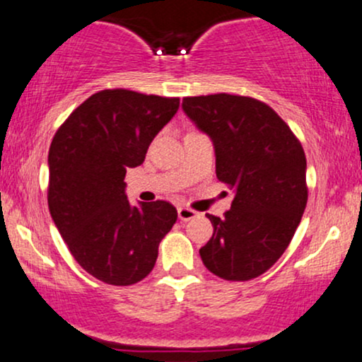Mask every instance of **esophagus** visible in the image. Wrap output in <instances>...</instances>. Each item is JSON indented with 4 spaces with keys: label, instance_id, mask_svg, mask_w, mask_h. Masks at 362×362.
<instances>
[{
    "label": "esophagus",
    "instance_id": "esophagus-1",
    "mask_svg": "<svg viewBox=\"0 0 362 362\" xmlns=\"http://www.w3.org/2000/svg\"><path fill=\"white\" fill-rule=\"evenodd\" d=\"M195 216H197V213L194 209H190V207H178V219L180 221H190Z\"/></svg>",
    "mask_w": 362,
    "mask_h": 362
}]
</instances>
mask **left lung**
<instances>
[{
  "label": "left lung",
  "mask_w": 362,
  "mask_h": 362,
  "mask_svg": "<svg viewBox=\"0 0 362 362\" xmlns=\"http://www.w3.org/2000/svg\"><path fill=\"white\" fill-rule=\"evenodd\" d=\"M182 109L213 141L216 177L235 192L224 218L207 214L214 231L201 259L221 279L259 277L279 260L305 213L301 143L267 103L250 97H185Z\"/></svg>",
  "instance_id": "1"
}]
</instances>
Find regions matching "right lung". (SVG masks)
<instances>
[{
	"label": "right lung",
	"mask_w": 362,
	"mask_h": 362,
	"mask_svg": "<svg viewBox=\"0 0 362 362\" xmlns=\"http://www.w3.org/2000/svg\"><path fill=\"white\" fill-rule=\"evenodd\" d=\"M180 98L102 90L71 112L49 148V211L74 260L98 281L131 286L148 276L177 221L167 201L131 206L126 172L177 114Z\"/></svg>",
	"instance_id": "add662e5"
}]
</instances>
